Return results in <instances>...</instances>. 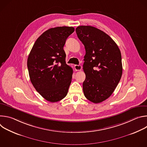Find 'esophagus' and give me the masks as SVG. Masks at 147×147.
<instances>
[{
    "mask_svg": "<svg viewBox=\"0 0 147 147\" xmlns=\"http://www.w3.org/2000/svg\"><path fill=\"white\" fill-rule=\"evenodd\" d=\"M74 68L76 71H80L82 69V66L81 65H75Z\"/></svg>",
    "mask_w": 147,
    "mask_h": 147,
    "instance_id": "34e87169",
    "label": "esophagus"
}]
</instances>
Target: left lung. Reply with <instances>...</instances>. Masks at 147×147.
<instances>
[{
  "label": "left lung",
  "instance_id": "left-lung-1",
  "mask_svg": "<svg viewBox=\"0 0 147 147\" xmlns=\"http://www.w3.org/2000/svg\"><path fill=\"white\" fill-rule=\"evenodd\" d=\"M76 31L86 49L84 94L93 103L102 102L112 94L120 80L123 70L120 51L108 34L95 27L78 26Z\"/></svg>",
  "mask_w": 147,
  "mask_h": 147
}]
</instances>
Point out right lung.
<instances>
[{
	"label": "right lung",
	"mask_w": 147,
	"mask_h": 147,
	"mask_svg": "<svg viewBox=\"0 0 147 147\" xmlns=\"http://www.w3.org/2000/svg\"><path fill=\"white\" fill-rule=\"evenodd\" d=\"M72 27H57L45 31L34 44L27 59L33 86L48 101L56 102L67 94L73 69L66 63L63 47Z\"/></svg>",
	"instance_id": "obj_1"
}]
</instances>
